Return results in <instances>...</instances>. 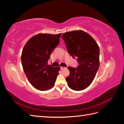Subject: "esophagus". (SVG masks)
<instances>
[{
	"label": "esophagus",
	"instance_id": "esophagus-1",
	"mask_svg": "<svg viewBox=\"0 0 124 124\" xmlns=\"http://www.w3.org/2000/svg\"><path fill=\"white\" fill-rule=\"evenodd\" d=\"M66 68L64 67H61V70H63V69H65Z\"/></svg>",
	"mask_w": 124,
	"mask_h": 124
}]
</instances>
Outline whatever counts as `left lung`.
Listing matches in <instances>:
<instances>
[{
    "instance_id": "obj_1",
    "label": "left lung",
    "mask_w": 124,
    "mask_h": 124,
    "mask_svg": "<svg viewBox=\"0 0 124 124\" xmlns=\"http://www.w3.org/2000/svg\"><path fill=\"white\" fill-rule=\"evenodd\" d=\"M68 52L77 58L78 66L68 67L70 74L66 78L69 87L74 91L83 90L91 85L99 67V47L96 41L83 31H74L63 33Z\"/></svg>"
}]
</instances>
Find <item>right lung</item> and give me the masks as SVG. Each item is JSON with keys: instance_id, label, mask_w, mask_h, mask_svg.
Returning <instances> with one entry per match:
<instances>
[{"instance_id": "right-lung-1", "label": "right lung", "mask_w": 124, "mask_h": 124, "mask_svg": "<svg viewBox=\"0 0 124 124\" xmlns=\"http://www.w3.org/2000/svg\"><path fill=\"white\" fill-rule=\"evenodd\" d=\"M62 33H38L29 39L22 51V66L27 79L37 89L46 91L53 87L60 67L48 65V60L59 43Z\"/></svg>"}]
</instances>
